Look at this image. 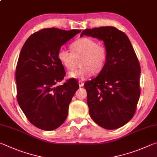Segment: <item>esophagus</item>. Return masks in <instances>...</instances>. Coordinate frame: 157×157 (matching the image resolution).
Here are the masks:
<instances>
[{
	"instance_id": "obj_1",
	"label": "esophagus",
	"mask_w": 157,
	"mask_h": 157,
	"mask_svg": "<svg viewBox=\"0 0 157 157\" xmlns=\"http://www.w3.org/2000/svg\"><path fill=\"white\" fill-rule=\"evenodd\" d=\"M78 84H79V86H80V87L84 86V82H82V81H79V82H78Z\"/></svg>"
}]
</instances>
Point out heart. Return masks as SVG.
<instances>
[{
	"instance_id": "obj_1",
	"label": "heart",
	"mask_w": 157,
	"mask_h": 157,
	"mask_svg": "<svg viewBox=\"0 0 157 157\" xmlns=\"http://www.w3.org/2000/svg\"><path fill=\"white\" fill-rule=\"evenodd\" d=\"M72 52L63 48L58 50L57 59L63 67L71 70L75 67L76 59L79 61L81 68L70 71L68 77L79 79H86L92 73L98 74L104 68L107 60V50L104 46L89 37H82L71 45Z\"/></svg>"
}]
</instances>
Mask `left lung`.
Instances as JSON below:
<instances>
[{"label":"left lung","instance_id":"obj_1","mask_svg":"<svg viewBox=\"0 0 157 157\" xmlns=\"http://www.w3.org/2000/svg\"><path fill=\"white\" fill-rule=\"evenodd\" d=\"M103 41L107 60L96 78L86 82L87 104L91 118L98 125L115 129L131 120L140 97V64L127 36L112 27L86 29L80 36Z\"/></svg>","mask_w":157,"mask_h":157}]
</instances>
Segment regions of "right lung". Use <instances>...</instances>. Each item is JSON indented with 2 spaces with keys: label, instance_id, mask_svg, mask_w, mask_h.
I'll list each match as a JSON object with an SVG mask.
<instances>
[{
  "label": "right lung",
  "instance_id": "obj_1",
  "mask_svg": "<svg viewBox=\"0 0 157 157\" xmlns=\"http://www.w3.org/2000/svg\"><path fill=\"white\" fill-rule=\"evenodd\" d=\"M80 32L42 29L32 34L21 50L16 68L17 101L28 121L39 129L54 130L67 118L69 104L79 86L74 78L56 85L66 74L57 52Z\"/></svg>",
  "mask_w": 157,
  "mask_h": 157
}]
</instances>
